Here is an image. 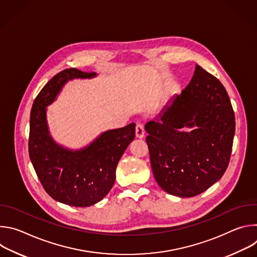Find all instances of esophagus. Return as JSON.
<instances>
[{
	"mask_svg": "<svg viewBox=\"0 0 257 257\" xmlns=\"http://www.w3.org/2000/svg\"><path fill=\"white\" fill-rule=\"evenodd\" d=\"M135 134H136V137L137 138H143L144 135H145V131H144V127L142 124L138 123L136 125V128H135Z\"/></svg>",
	"mask_w": 257,
	"mask_h": 257,
	"instance_id": "obj_1",
	"label": "esophagus"
}]
</instances>
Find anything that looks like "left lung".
Masks as SVG:
<instances>
[{
  "label": "left lung",
  "mask_w": 257,
  "mask_h": 257,
  "mask_svg": "<svg viewBox=\"0 0 257 257\" xmlns=\"http://www.w3.org/2000/svg\"><path fill=\"white\" fill-rule=\"evenodd\" d=\"M144 128L155 179L167 193L193 197L226 172L235 115L224 85L200 66L186 88Z\"/></svg>",
  "instance_id": "8db88e82"
}]
</instances>
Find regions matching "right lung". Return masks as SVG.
Instances as JSON below:
<instances>
[{
	"instance_id": "add662e5",
	"label": "right lung",
	"mask_w": 257,
	"mask_h": 257,
	"mask_svg": "<svg viewBox=\"0 0 257 257\" xmlns=\"http://www.w3.org/2000/svg\"><path fill=\"white\" fill-rule=\"evenodd\" d=\"M96 75L75 68L61 71L36 96L30 112L28 151L35 173L52 198L77 207L97 203L112 189L117 165L135 137L134 123L104 131L80 150L64 148L51 136L48 105L69 80Z\"/></svg>"
}]
</instances>
